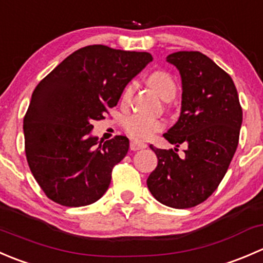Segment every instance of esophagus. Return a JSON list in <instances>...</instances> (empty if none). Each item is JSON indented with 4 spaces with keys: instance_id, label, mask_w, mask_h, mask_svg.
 <instances>
[{
    "instance_id": "esophagus-1",
    "label": "esophagus",
    "mask_w": 263,
    "mask_h": 263,
    "mask_svg": "<svg viewBox=\"0 0 263 263\" xmlns=\"http://www.w3.org/2000/svg\"><path fill=\"white\" fill-rule=\"evenodd\" d=\"M129 147H131V150H134V151L142 150V148L146 147V144H144V142H139V141H131Z\"/></svg>"
}]
</instances>
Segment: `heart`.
Returning <instances> with one entry per match:
<instances>
[{"label":"heart","instance_id":"b5f03b06","mask_svg":"<svg viewBox=\"0 0 263 263\" xmlns=\"http://www.w3.org/2000/svg\"><path fill=\"white\" fill-rule=\"evenodd\" d=\"M148 84L159 92L161 98L169 99V98L176 97L177 84L171 73L165 71H154L147 78ZM132 94H134V82H129L126 85L121 95V103L127 105L131 102ZM164 128V122L153 117H146L141 115H134L124 119L123 129L129 137H132L136 141H147L153 139L159 131Z\"/></svg>","mask_w":263,"mask_h":263}]
</instances>
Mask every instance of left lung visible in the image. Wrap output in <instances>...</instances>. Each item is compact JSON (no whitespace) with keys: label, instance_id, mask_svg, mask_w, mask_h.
I'll use <instances>...</instances> for the list:
<instances>
[{"label":"left lung","instance_id":"left-lung-1","mask_svg":"<svg viewBox=\"0 0 263 263\" xmlns=\"http://www.w3.org/2000/svg\"><path fill=\"white\" fill-rule=\"evenodd\" d=\"M182 78V110L164 137L176 148L151 150L158 165L147 178L151 195L163 205L190 209L219 187L239 142L243 112L232 78L208 55L181 50L166 57ZM183 143L185 156L178 155Z\"/></svg>","mask_w":263,"mask_h":263}]
</instances>
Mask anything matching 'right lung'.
Instances as JSON below:
<instances>
[{"label": "right lung", "mask_w": 263, "mask_h": 263, "mask_svg": "<svg viewBox=\"0 0 263 263\" xmlns=\"http://www.w3.org/2000/svg\"><path fill=\"white\" fill-rule=\"evenodd\" d=\"M151 60L147 52L94 44L75 50L36 85L24 117L25 154L49 200L79 208L104 195L129 141L116 136L99 142L90 136L91 123L105 118Z\"/></svg>", "instance_id": "right-lung-1"}]
</instances>
